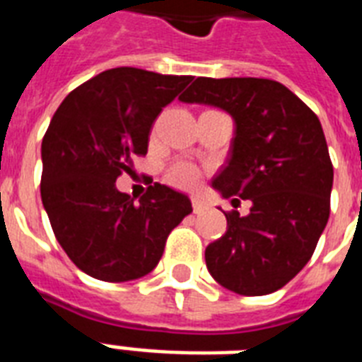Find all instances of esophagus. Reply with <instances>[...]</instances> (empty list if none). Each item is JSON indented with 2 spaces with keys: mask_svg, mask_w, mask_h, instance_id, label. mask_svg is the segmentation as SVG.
<instances>
[{
  "mask_svg": "<svg viewBox=\"0 0 362 362\" xmlns=\"http://www.w3.org/2000/svg\"><path fill=\"white\" fill-rule=\"evenodd\" d=\"M192 203H193V212H195V214H201V212H204V210L209 209L201 199H193Z\"/></svg>",
  "mask_w": 362,
  "mask_h": 362,
  "instance_id": "obj_1",
  "label": "esophagus"
}]
</instances>
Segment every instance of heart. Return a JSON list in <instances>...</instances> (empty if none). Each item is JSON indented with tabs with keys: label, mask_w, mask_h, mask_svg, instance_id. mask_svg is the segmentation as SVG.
Masks as SVG:
<instances>
[{
	"label": "heart",
	"mask_w": 362,
	"mask_h": 362,
	"mask_svg": "<svg viewBox=\"0 0 362 362\" xmlns=\"http://www.w3.org/2000/svg\"><path fill=\"white\" fill-rule=\"evenodd\" d=\"M167 182L170 186L182 187V189H189L199 182V170L187 161H176L167 170Z\"/></svg>",
	"instance_id": "b5f03b06"
}]
</instances>
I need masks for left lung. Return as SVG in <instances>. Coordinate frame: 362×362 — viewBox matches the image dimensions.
I'll return each instance as SVG.
<instances>
[{"label": "left lung", "instance_id": "8db88e82", "mask_svg": "<svg viewBox=\"0 0 362 362\" xmlns=\"http://www.w3.org/2000/svg\"><path fill=\"white\" fill-rule=\"evenodd\" d=\"M178 99L231 116L229 158L212 187L233 206L237 197L252 203L247 216L226 214L206 269L238 295L278 291L308 263L331 212L332 163L317 116L284 84L252 76H199Z\"/></svg>", "mask_w": 362, "mask_h": 362}]
</instances>
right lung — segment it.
Returning a JSON list of instances; mask_svg holds the SVG:
<instances>
[{
	"instance_id": "add662e5",
	"label": "right lung",
	"mask_w": 362,
	"mask_h": 362,
	"mask_svg": "<svg viewBox=\"0 0 362 362\" xmlns=\"http://www.w3.org/2000/svg\"><path fill=\"white\" fill-rule=\"evenodd\" d=\"M192 81L116 67L73 90L52 116L41 144L42 206L59 246L88 276H146L169 233L193 210L186 193L163 184L139 201L116 187L133 158L148 152L159 112Z\"/></svg>"
}]
</instances>
